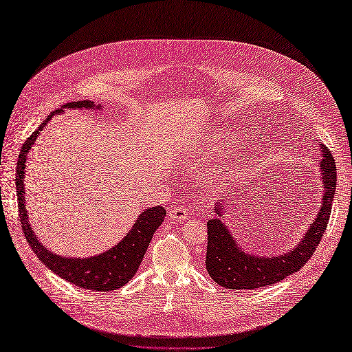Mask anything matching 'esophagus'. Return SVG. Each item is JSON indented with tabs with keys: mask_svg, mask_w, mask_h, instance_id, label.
Returning <instances> with one entry per match:
<instances>
[{
	"mask_svg": "<svg viewBox=\"0 0 352 352\" xmlns=\"http://www.w3.org/2000/svg\"><path fill=\"white\" fill-rule=\"evenodd\" d=\"M168 216L173 220H185L188 219V208L182 206H176L168 211Z\"/></svg>",
	"mask_w": 352,
	"mask_h": 352,
	"instance_id": "1",
	"label": "esophagus"
}]
</instances>
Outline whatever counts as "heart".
I'll return each instance as SVG.
<instances>
[{
  "mask_svg": "<svg viewBox=\"0 0 352 352\" xmlns=\"http://www.w3.org/2000/svg\"><path fill=\"white\" fill-rule=\"evenodd\" d=\"M239 142V136L226 132H219L207 138L206 142L201 144L202 153H225L229 150H233V146ZM225 173V172H223Z\"/></svg>",
  "mask_w": 352,
  "mask_h": 352,
  "instance_id": "1",
  "label": "heart"
}]
</instances>
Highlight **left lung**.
<instances>
[{
    "label": "left lung",
    "mask_w": 352,
    "mask_h": 352,
    "mask_svg": "<svg viewBox=\"0 0 352 352\" xmlns=\"http://www.w3.org/2000/svg\"><path fill=\"white\" fill-rule=\"evenodd\" d=\"M320 146V180H322V206L304 236L286 252L258 255L245 251L233 236L228 223L225 210L229 206L226 199L216 202V217L207 221V257L206 267L210 278L217 285L228 289H257L274 285L287 276L300 270L310 260L320 243L330 217V208L336 189V166L332 154L326 146Z\"/></svg>",
    "instance_id": "1"
}]
</instances>
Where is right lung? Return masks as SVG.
Instances as JSON below:
<instances>
[{"instance_id":"add662e5","label":"right lung","mask_w":352,"mask_h":352,"mask_svg":"<svg viewBox=\"0 0 352 352\" xmlns=\"http://www.w3.org/2000/svg\"><path fill=\"white\" fill-rule=\"evenodd\" d=\"M66 109H78V110H102V104H95L94 101H73L63 105L60 110L52 111L44 123H41L38 129L32 133L22 146V151L19 154L17 168H16V192L19 202L20 223L25 233V238L29 242L32 251L36 254V257L44 263L47 267L54 272L61 279H65L73 285H76L83 289H91L97 292H109L116 291L129 282L144 258L145 251L153 239L155 230L164 221L166 210L162 206H155L144 210L138 216L135 225L127 232V235L116 243L113 248L104 251L101 254H95L92 257H66V255L54 254L42 243L35 235L32 225L29 223V216L26 210L25 199V168L28 154L30 148L36 142V138L42 129L50 123L52 117L61 114Z\"/></svg>"}]
</instances>
